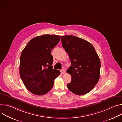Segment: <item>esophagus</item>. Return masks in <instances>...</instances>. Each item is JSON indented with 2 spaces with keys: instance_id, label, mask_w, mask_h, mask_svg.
<instances>
[{
  "instance_id": "1",
  "label": "esophagus",
  "mask_w": 122,
  "mask_h": 122,
  "mask_svg": "<svg viewBox=\"0 0 122 122\" xmlns=\"http://www.w3.org/2000/svg\"><path fill=\"white\" fill-rule=\"evenodd\" d=\"M61 72L62 74H64V73H66V71H65V69H62V70L61 71Z\"/></svg>"
}]
</instances>
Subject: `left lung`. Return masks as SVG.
Returning <instances> with one entry per match:
<instances>
[{
	"instance_id": "8db88e82",
	"label": "left lung",
	"mask_w": 122,
	"mask_h": 122,
	"mask_svg": "<svg viewBox=\"0 0 122 122\" xmlns=\"http://www.w3.org/2000/svg\"><path fill=\"white\" fill-rule=\"evenodd\" d=\"M61 40L71 65L66 71L71 76L67 88L77 95L87 94L99 79L101 64L97 52L89 42L82 39L66 35Z\"/></svg>"
}]
</instances>
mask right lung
<instances>
[{
	"label": "right lung",
	"mask_w": 122,
	"mask_h": 122,
	"mask_svg": "<svg viewBox=\"0 0 122 122\" xmlns=\"http://www.w3.org/2000/svg\"><path fill=\"white\" fill-rule=\"evenodd\" d=\"M60 40V36H39L30 40L22 52L20 75L25 87L34 95L41 96L49 92L60 74L59 70L53 69L51 55Z\"/></svg>",
	"instance_id": "add662e5"
}]
</instances>
